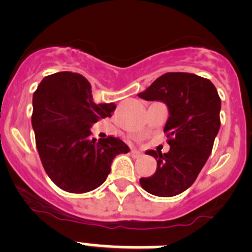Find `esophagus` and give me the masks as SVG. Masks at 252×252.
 Instances as JSON below:
<instances>
[{
	"mask_svg": "<svg viewBox=\"0 0 252 252\" xmlns=\"http://www.w3.org/2000/svg\"><path fill=\"white\" fill-rule=\"evenodd\" d=\"M131 153H132V156H134V157H141L142 154V152H139V151H137V149H131Z\"/></svg>",
	"mask_w": 252,
	"mask_h": 252,
	"instance_id": "obj_1",
	"label": "esophagus"
}]
</instances>
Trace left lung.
<instances>
[{
	"label": "left lung",
	"mask_w": 252,
	"mask_h": 252,
	"mask_svg": "<svg viewBox=\"0 0 252 252\" xmlns=\"http://www.w3.org/2000/svg\"><path fill=\"white\" fill-rule=\"evenodd\" d=\"M139 98L168 106L164 126L170 151H147L157 170L141 178L143 190L159 197H171L188 190L202 170L220 127V98L210 79L185 72H169L157 78Z\"/></svg>",
	"instance_id": "8db88e82"
}]
</instances>
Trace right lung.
I'll list each match as a JSON object with an SVG mask.
<instances>
[{
    "label": "right lung",
    "mask_w": 252,
    "mask_h": 252,
    "mask_svg": "<svg viewBox=\"0 0 252 252\" xmlns=\"http://www.w3.org/2000/svg\"><path fill=\"white\" fill-rule=\"evenodd\" d=\"M114 103H94L92 86L73 72L42 78L33 95L32 125L42 166L55 185L72 193L99 188L114 158L128 153L120 138L91 137V127L110 118Z\"/></svg>",
    "instance_id": "1"
}]
</instances>
